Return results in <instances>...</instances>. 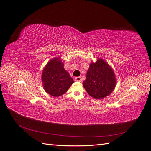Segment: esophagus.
<instances>
[{
	"instance_id": "1",
	"label": "esophagus",
	"mask_w": 151,
	"mask_h": 151,
	"mask_svg": "<svg viewBox=\"0 0 151 151\" xmlns=\"http://www.w3.org/2000/svg\"><path fill=\"white\" fill-rule=\"evenodd\" d=\"M75 81H79V82H81L82 81V79L80 76H78V77H76L75 78Z\"/></svg>"
}]
</instances>
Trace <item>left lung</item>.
<instances>
[{
  "instance_id": "8db88e82",
  "label": "left lung",
  "mask_w": 151,
  "mask_h": 151,
  "mask_svg": "<svg viewBox=\"0 0 151 151\" xmlns=\"http://www.w3.org/2000/svg\"><path fill=\"white\" fill-rule=\"evenodd\" d=\"M86 91L96 99H102L111 93L116 80L113 68L101 59L92 62L83 83Z\"/></svg>"
}]
</instances>
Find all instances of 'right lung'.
Segmentation results:
<instances>
[{"mask_svg":"<svg viewBox=\"0 0 151 151\" xmlns=\"http://www.w3.org/2000/svg\"><path fill=\"white\" fill-rule=\"evenodd\" d=\"M42 80L45 91L53 97L64 94L74 81L63 68V63L60 58L51 59L45 67Z\"/></svg>","mask_w":151,"mask_h":151,"instance_id":"add662e5","label":"right lung"}]
</instances>
